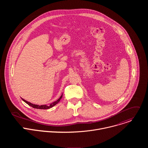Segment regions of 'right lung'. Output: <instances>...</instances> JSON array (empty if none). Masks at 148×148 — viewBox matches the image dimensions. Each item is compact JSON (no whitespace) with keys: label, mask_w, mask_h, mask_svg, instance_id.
I'll return each mask as SVG.
<instances>
[{"label":"right lung","mask_w":148,"mask_h":148,"mask_svg":"<svg viewBox=\"0 0 148 148\" xmlns=\"http://www.w3.org/2000/svg\"><path fill=\"white\" fill-rule=\"evenodd\" d=\"M62 97V95H61V97H60L57 101H54V102L51 103L50 105H36V104H33V103H31V102H28V101H26L25 99H24L22 98H22V99L24 102H25L27 104H28L29 105H30V107H33V108H34L40 109V110H47V109H50V108H52L54 106V105H56V104H57V103L60 102V99H61Z\"/></svg>","instance_id":"1"}]
</instances>
